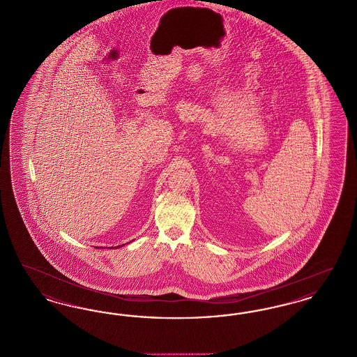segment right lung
Listing matches in <instances>:
<instances>
[{"mask_svg": "<svg viewBox=\"0 0 357 357\" xmlns=\"http://www.w3.org/2000/svg\"><path fill=\"white\" fill-rule=\"evenodd\" d=\"M120 246H123V245H120ZM116 248H119V246H116ZM112 249V248H111Z\"/></svg>", "mask_w": 357, "mask_h": 357, "instance_id": "obj_1", "label": "right lung"}]
</instances>
